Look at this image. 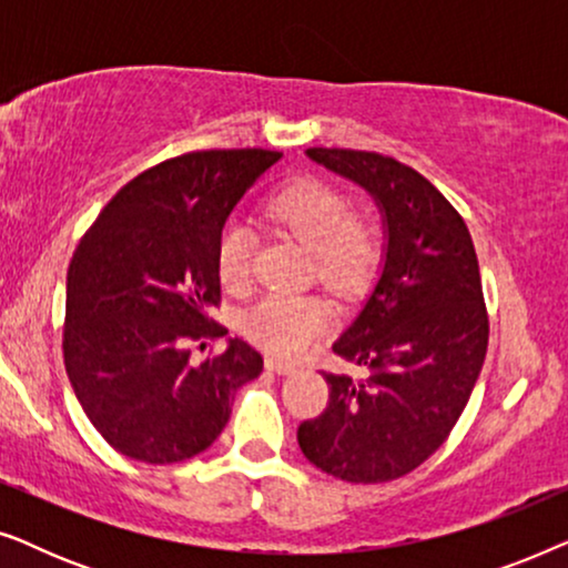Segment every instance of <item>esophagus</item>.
I'll use <instances>...</instances> for the list:
<instances>
[{
  "label": "esophagus",
  "instance_id": "34e87169",
  "mask_svg": "<svg viewBox=\"0 0 568 568\" xmlns=\"http://www.w3.org/2000/svg\"><path fill=\"white\" fill-rule=\"evenodd\" d=\"M266 369L276 372V375H290V372L297 369V364L286 362V359H278V356H266Z\"/></svg>",
  "mask_w": 568,
  "mask_h": 568
}]
</instances>
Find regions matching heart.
<instances>
[{
    "label": "heart",
    "mask_w": 568,
    "mask_h": 568,
    "mask_svg": "<svg viewBox=\"0 0 568 568\" xmlns=\"http://www.w3.org/2000/svg\"><path fill=\"white\" fill-rule=\"evenodd\" d=\"M263 214L274 227L310 247L315 276L341 300H356L375 282L385 258V230L375 214L354 209L346 191L323 178H294L266 199ZM216 276L230 294L253 284L255 235L243 222L222 224L214 247ZM331 307L317 294L274 292L243 315L240 328L253 344L274 354H300L328 328Z\"/></svg>",
    "instance_id": "heart-1"
}]
</instances>
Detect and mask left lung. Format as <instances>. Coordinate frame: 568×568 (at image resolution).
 I'll return each instance as SVG.
<instances>
[{"mask_svg":"<svg viewBox=\"0 0 568 568\" xmlns=\"http://www.w3.org/2000/svg\"><path fill=\"white\" fill-rule=\"evenodd\" d=\"M310 160L359 183L387 224L385 266L333 344L367 377L323 372L328 406L300 424L302 453L348 484H385L437 453L468 406L488 348L470 232L414 168L377 152L310 146Z\"/></svg>","mask_w":568,"mask_h":568,"instance_id":"left-lung-1","label":"left lung"}]
</instances>
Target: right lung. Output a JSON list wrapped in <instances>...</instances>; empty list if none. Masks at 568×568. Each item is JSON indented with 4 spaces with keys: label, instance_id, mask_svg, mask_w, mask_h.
I'll return each instance as SVG.
<instances>
[{
    "label": "right lung",
    "instance_id": "right-lung-1",
    "mask_svg": "<svg viewBox=\"0 0 568 568\" xmlns=\"http://www.w3.org/2000/svg\"><path fill=\"white\" fill-rule=\"evenodd\" d=\"M282 152L201 150L170 158L108 201L67 274L64 367L108 445L131 460L181 463L204 453L263 356L243 338L191 362L220 338L214 247L243 193ZM204 348V344H201Z\"/></svg>",
    "mask_w": 568,
    "mask_h": 568
}]
</instances>
